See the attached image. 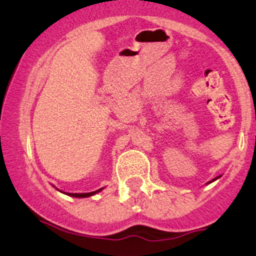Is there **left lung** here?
Segmentation results:
<instances>
[{"label":"left lung","instance_id":"1","mask_svg":"<svg viewBox=\"0 0 256 256\" xmlns=\"http://www.w3.org/2000/svg\"><path fill=\"white\" fill-rule=\"evenodd\" d=\"M214 180H216V179H214Z\"/></svg>","mask_w":256,"mask_h":256}]
</instances>
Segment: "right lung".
Instances as JSON below:
<instances>
[{
	"label": "right lung",
	"mask_w": 256,
	"mask_h": 256,
	"mask_svg": "<svg viewBox=\"0 0 256 256\" xmlns=\"http://www.w3.org/2000/svg\"><path fill=\"white\" fill-rule=\"evenodd\" d=\"M102 189H100V190H98V192H85V194H71V192H66L67 195L68 196H73V198H89V196H92V195H95L96 192H101Z\"/></svg>",
	"instance_id": "1"
}]
</instances>
